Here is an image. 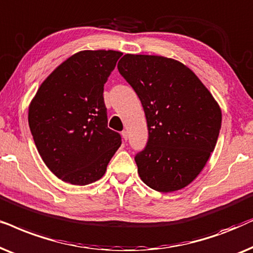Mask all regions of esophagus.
I'll list each match as a JSON object with an SVG mask.
<instances>
[{
    "instance_id": "1",
    "label": "esophagus",
    "mask_w": 253,
    "mask_h": 253,
    "mask_svg": "<svg viewBox=\"0 0 253 253\" xmlns=\"http://www.w3.org/2000/svg\"><path fill=\"white\" fill-rule=\"evenodd\" d=\"M121 135H123V139L125 141L128 140V133H127V130H123V132H121Z\"/></svg>"
}]
</instances>
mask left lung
<instances>
[{"instance_id": "left-lung-1", "label": "left lung", "mask_w": 253, "mask_h": 253, "mask_svg": "<svg viewBox=\"0 0 253 253\" xmlns=\"http://www.w3.org/2000/svg\"><path fill=\"white\" fill-rule=\"evenodd\" d=\"M118 70L146 114L147 146L134 157L141 179L158 192L181 190L213 153L222 123L220 106L197 75L173 59L125 54Z\"/></svg>"}]
</instances>
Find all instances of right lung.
<instances>
[{
  "label": "right lung",
  "mask_w": 253,
  "mask_h": 253,
  "mask_svg": "<svg viewBox=\"0 0 253 253\" xmlns=\"http://www.w3.org/2000/svg\"><path fill=\"white\" fill-rule=\"evenodd\" d=\"M123 55L117 50L74 54L43 81L29 107V126L42 161L60 179H100L121 136L107 127L104 84Z\"/></svg>",
  "instance_id": "obj_1"
}]
</instances>
